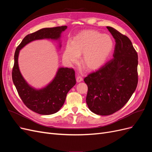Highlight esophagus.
<instances>
[{"label": "esophagus", "instance_id": "esophagus-1", "mask_svg": "<svg viewBox=\"0 0 152 152\" xmlns=\"http://www.w3.org/2000/svg\"><path fill=\"white\" fill-rule=\"evenodd\" d=\"M82 80H83V78H82V77H81L80 75H78L77 77V82H80Z\"/></svg>", "mask_w": 152, "mask_h": 152}]
</instances>
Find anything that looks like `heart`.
I'll return each instance as SVG.
<instances>
[{"label":"heart","instance_id":"1","mask_svg":"<svg viewBox=\"0 0 152 152\" xmlns=\"http://www.w3.org/2000/svg\"><path fill=\"white\" fill-rule=\"evenodd\" d=\"M113 45V40L109 35L93 30L85 31L76 35L71 44L66 45L63 58L68 62L75 63L84 53V65L88 69H96L106 61Z\"/></svg>","mask_w":152,"mask_h":152}]
</instances>
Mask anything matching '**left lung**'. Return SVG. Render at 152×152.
Returning a JSON list of instances; mask_svg holds the SVG:
<instances>
[{"label": "left lung", "mask_w": 152, "mask_h": 152, "mask_svg": "<svg viewBox=\"0 0 152 152\" xmlns=\"http://www.w3.org/2000/svg\"><path fill=\"white\" fill-rule=\"evenodd\" d=\"M107 28L115 39L113 58L84 79L88 87L87 104L99 115H109L121 110L138 82V57L131 41L112 27Z\"/></svg>", "instance_id": "left-lung-1"}]
</instances>
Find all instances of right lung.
I'll return each instance as SVG.
<instances>
[{
  "label": "right lung",
  "mask_w": 152,
  "mask_h": 152,
  "mask_svg": "<svg viewBox=\"0 0 152 152\" xmlns=\"http://www.w3.org/2000/svg\"><path fill=\"white\" fill-rule=\"evenodd\" d=\"M66 26L45 28L27 35L17 47L15 53V63L12 79L22 102L32 111L41 115H50L59 111L65 102L68 92L76 84L73 68H59L54 79L46 87L35 90L23 78L19 70L18 58L20 50L31 41L42 39H58Z\"/></svg>",
  "instance_id": "right-lung-1"
}]
</instances>
